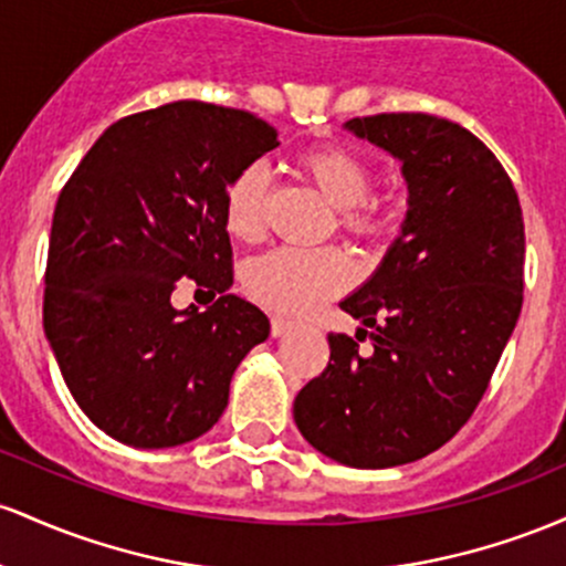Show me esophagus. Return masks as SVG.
Segmentation results:
<instances>
[{"instance_id":"1","label":"esophagus","mask_w":566,"mask_h":566,"mask_svg":"<svg viewBox=\"0 0 566 566\" xmlns=\"http://www.w3.org/2000/svg\"><path fill=\"white\" fill-rule=\"evenodd\" d=\"M291 328H294V321H289V317H281V315L272 317V336L289 334Z\"/></svg>"}]
</instances>
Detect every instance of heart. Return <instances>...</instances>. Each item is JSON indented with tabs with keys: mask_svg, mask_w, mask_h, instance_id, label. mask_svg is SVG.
I'll list each match as a JSON object with an SVG mask.
<instances>
[{
	"mask_svg": "<svg viewBox=\"0 0 566 566\" xmlns=\"http://www.w3.org/2000/svg\"><path fill=\"white\" fill-rule=\"evenodd\" d=\"M304 174L321 195L342 211L347 230L358 234L382 232L390 216L368 198L374 187L371 168L339 146H317L300 157ZM266 168L253 163L230 181L224 195V221L232 238L253 243L264 234ZM358 266L345 251L277 249L256 259L245 272V289L264 307L277 313H307L315 304L350 289Z\"/></svg>",
	"mask_w": 566,
	"mask_h": 566,
	"instance_id": "obj_1",
	"label": "heart"
}]
</instances>
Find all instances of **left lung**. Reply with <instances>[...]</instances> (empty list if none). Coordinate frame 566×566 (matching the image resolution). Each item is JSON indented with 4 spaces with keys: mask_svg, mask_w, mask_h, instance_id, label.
<instances>
[{
    "mask_svg": "<svg viewBox=\"0 0 566 566\" xmlns=\"http://www.w3.org/2000/svg\"><path fill=\"white\" fill-rule=\"evenodd\" d=\"M345 130L401 163L409 208L339 302L373 350L328 334L332 360L300 390L294 422L328 460L374 471L436 452L479 406L522 313L524 219L497 157L452 119L374 114Z\"/></svg>",
    "mask_w": 566,
    "mask_h": 566,
    "instance_id": "left-lung-1",
    "label": "left lung"
}]
</instances>
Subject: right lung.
<instances>
[{
  "instance_id": "obj_1",
  "label": "right lung",
  "mask_w": 566,
  "mask_h": 566,
  "mask_svg": "<svg viewBox=\"0 0 566 566\" xmlns=\"http://www.w3.org/2000/svg\"><path fill=\"white\" fill-rule=\"evenodd\" d=\"M277 146L249 112L174 101L109 125L61 189L44 272V336L95 428L136 449L195 441L219 422L240 360L270 336L230 294L224 195ZM192 276L217 302L169 304Z\"/></svg>"
}]
</instances>
